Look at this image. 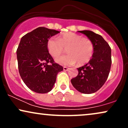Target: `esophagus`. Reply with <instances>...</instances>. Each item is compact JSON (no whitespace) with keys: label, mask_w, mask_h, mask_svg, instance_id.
I'll return each instance as SVG.
<instances>
[{"label":"esophagus","mask_w":128,"mask_h":128,"mask_svg":"<svg viewBox=\"0 0 128 128\" xmlns=\"http://www.w3.org/2000/svg\"><path fill=\"white\" fill-rule=\"evenodd\" d=\"M63 69H64V70H68L69 68H68V67H63Z\"/></svg>","instance_id":"34e87169"}]
</instances>
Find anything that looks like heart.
Returning a JSON list of instances; mask_svg holds the SVG:
<instances>
[{"instance_id": "heart-1", "label": "heart", "mask_w": 128, "mask_h": 128, "mask_svg": "<svg viewBox=\"0 0 128 128\" xmlns=\"http://www.w3.org/2000/svg\"><path fill=\"white\" fill-rule=\"evenodd\" d=\"M47 48L54 58L60 56L66 49L68 54L56 58V61L65 66L73 65L77 62L79 66L87 63L92 58L94 46L92 41L73 32L63 34L58 38H51L48 42Z\"/></svg>"}]
</instances>
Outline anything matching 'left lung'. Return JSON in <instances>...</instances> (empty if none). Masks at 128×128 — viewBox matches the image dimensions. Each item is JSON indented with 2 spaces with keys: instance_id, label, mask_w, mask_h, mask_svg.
<instances>
[{
  "instance_id": "left-lung-1",
  "label": "left lung",
  "mask_w": 128,
  "mask_h": 128,
  "mask_svg": "<svg viewBox=\"0 0 128 128\" xmlns=\"http://www.w3.org/2000/svg\"><path fill=\"white\" fill-rule=\"evenodd\" d=\"M94 46L92 58L86 65L78 68V74L71 79L73 86L79 92L91 94L99 90L106 82L111 66V49L102 36L88 30H80Z\"/></svg>"
}]
</instances>
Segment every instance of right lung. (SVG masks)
<instances>
[{"instance_id":"add662e5","label":"right lung","mask_w":128,"mask_h":128,"mask_svg":"<svg viewBox=\"0 0 128 128\" xmlns=\"http://www.w3.org/2000/svg\"><path fill=\"white\" fill-rule=\"evenodd\" d=\"M60 32L39 27L21 38L17 50L20 75L26 86L33 92H50L58 73L63 67L54 62L47 48L49 39Z\"/></svg>"}]
</instances>
